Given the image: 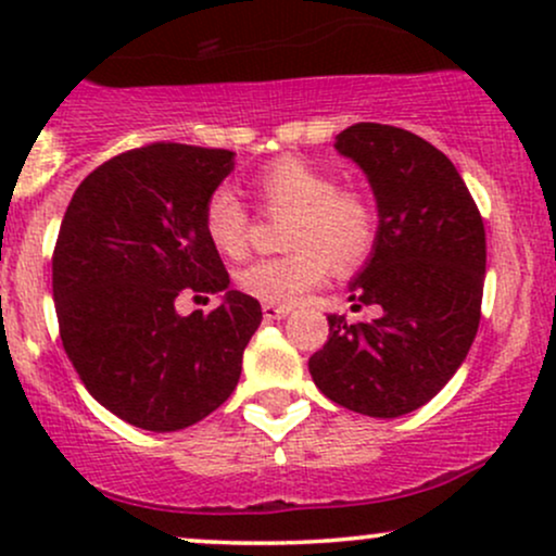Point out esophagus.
Wrapping results in <instances>:
<instances>
[{"label": "esophagus", "mask_w": 556, "mask_h": 556, "mask_svg": "<svg viewBox=\"0 0 556 556\" xmlns=\"http://www.w3.org/2000/svg\"><path fill=\"white\" fill-rule=\"evenodd\" d=\"M264 318L266 321H279V318H285L287 314H290V308H287V305H269V303H264Z\"/></svg>", "instance_id": "1"}]
</instances>
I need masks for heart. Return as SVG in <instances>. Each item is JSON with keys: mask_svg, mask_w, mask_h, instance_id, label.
Listing matches in <instances>:
<instances>
[{"mask_svg": "<svg viewBox=\"0 0 556 556\" xmlns=\"http://www.w3.org/2000/svg\"><path fill=\"white\" fill-rule=\"evenodd\" d=\"M266 212L290 216L287 256L258 258L238 271L245 295L269 305H295L329 277L331 264L355 271L371 258L379 240V214L358 190H344L329 169L300 156H282L256 175ZM248 208L227 185L212 190L203 206V232L222 256H240L248 240Z\"/></svg>", "mask_w": 556, "mask_h": 556, "instance_id": "obj_1", "label": "heart"}]
</instances>
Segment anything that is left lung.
<instances>
[{"label":"left lung","instance_id":"1","mask_svg":"<svg viewBox=\"0 0 556 556\" xmlns=\"http://www.w3.org/2000/svg\"><path fill=\"white\" fill-rule=\"evenodd\" d=\"M334 149L368 177L379 212V240L350 300L381 314L361 324L329 314L308 371L337 405L400 418L437 397L476 340L486 232L460 172L416 132L358 123Z\"/></svg>","mask_w":556,"mask_h":556}]
</instances>
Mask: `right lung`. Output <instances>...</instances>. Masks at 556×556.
Returning a JSON list of instances; mask_svg holds the SVG:
<instances>
[{"label":"right lung","instance_id":"right-lung-1","mask_svg":"<svg viewBox=\"0 0 556 556\" xmlns=\"http://www.w3.org/2000/svg\"><path fill=\"white\" fill-rule=\"evenodd\" d=\"M235 154L151 143L96 167L75 190L52 258L67 358L96 402L146 431L188 429L238 387L261 324L256 298L229 290L203 232L206 198ZM180 294H222L180 317Z\"/></svg>","mask_w":556,"mask_h":556}]
</instances>
